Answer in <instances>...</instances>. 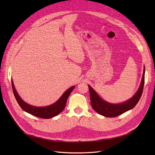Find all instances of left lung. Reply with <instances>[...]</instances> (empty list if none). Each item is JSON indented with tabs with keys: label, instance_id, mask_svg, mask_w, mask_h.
Returning a JSON list of instances; mask_svg holds the SVG:
<instances>
[{
	"label": "left lung",
	"instance_id": "8db88e82",
	"mask_svg": "<svg viewBox=\"0 0 155 155\" xmlns=\"http://www.w3.org/2000/svg\"><path fill=\"white\" fill-rule=\"evenodd\" d=\"M144 69L145 68H144L142 81H141L139 90L130 99L123 103L114 104L102 100L96 92L88 85L91 103L93 109L98 114L106 117H115L133 108L139 101L143 94L144 84V71H145Z\"/></svg>",
	"mask_w": 155,
	"mask_h": 155
}]
</instances>
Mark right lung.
<instances>
[{
  "mask_svg": "<svg viewBox=\"0 0 155 155\" xmlns=\"http://www.w3.org/2000/svg\"><path fill=\"white\" fill-rule=\"evenodd\" d=\"M12 87L13 93H14L16 100L23 110H25L27 112V113L39 118H50L57 116V115H58L59 113H61V112L64 110V108L66 106V103H67V101L68 99L69 95H70L71 92L74 88V86L69 88L68 90L66 91L64 94L62 95L61 97L59 98L55 103L50 105V106L45 107H37L31 106V105L25 103V102L21 99V97L18 96L17 92L16 91L12 81Z\"/></svg>",
  "mask_w": 155,
  "mask_h": 155,
  "instance_id": "right-lung-1",
  "label": "right lung"
}]
</instances>
